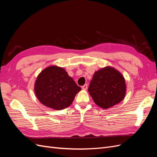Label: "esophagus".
<instances>
[{"label":"esophagus","mask_w":157,"mask_h":157,"mask_svg":"<svg viewBox=\"0 0 157 157\" xmlns=\"http://www.w3.org/2000/svg\"><path fill=\"white\" fill-rule=\"evenodd\" d=\"M87 88H88V84H84V86H82V89H83V90H87Z\"/></svg>","instance_id":"34e87169"}]
</instances>
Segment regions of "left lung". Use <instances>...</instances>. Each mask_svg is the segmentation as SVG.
Masks as SVG:
<instances>
[{
    "mask_svg": "<svg viewBox=\"0 0 157 157\" xmlns=\"http://www.w3.org/2000/svg\"><path fill=\"white\" fill-rule=\"evenodd\" d=\"M88 92L97 105L108 109L121 102L126 92L124 76L111 66L94 73Z\"/></svg>",
    "mask_w": 157,
    "mask_h": 157,
    "instance_id": "left-lung-1",
    "label": "left lung"
}]
</instances>
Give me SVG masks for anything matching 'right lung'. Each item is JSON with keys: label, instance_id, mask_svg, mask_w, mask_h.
<instances>
[{"label": "right lung", "instance_id": "add662e5", "mask_svg": "<svg viewBox=\"0 0 157 157\" xmlns=\"http://www.w3.org/2000/svg\"><path fill=\"white\" fill-rule=\"evenodd\" d=\"M34 90L42 104L55 110H61L72 104L81 88L69 77L65 69L51 65L37 76Z\"/></svg>", "mask_w": 157, "mask_h": 157}]
</instances>
